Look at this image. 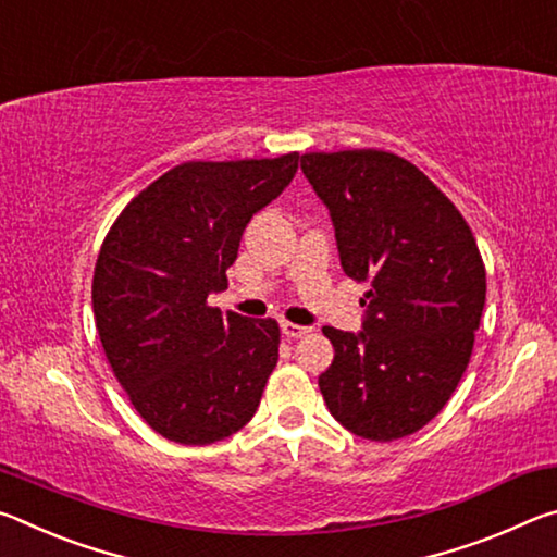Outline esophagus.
<instances>
[{
  "label": "esophagus",
  "mask_w": 557,
  "mask_h": 557,
  "mask_svg": "<svg viewBox=\"0 0 557 557\" xmlns=\"http://www.w3.org/2000/svg\"><path fill=\"white\" fill-rule=\"evenodd\" d=\"M280 326H282V334H285L287 338H299V336H307L309 332H312V329H309V326L287 322V319H285V322H282Z\"/></svg>",
  "instance_id": "esophagus-1"
}]
</instances>
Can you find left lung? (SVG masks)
Here are the masks:
<instances>
[{
  "instance_id": "1",
  "label": "left lung",
  "mask_w": 557,
  "mask_h": 557,
  "mask_svg": "<svg viewBox=\"0 0 557 557\" xmlns=\"http://www.w3.org/2000/svg\"><path fill=\"white\" fill-rule=\"evenodd\" d=\"M332 213L342 268L369 282L361 334L324 326L326 408L354 435L408 437L445 408L482 322L486 270L474 233L430 178L393 152L301 154Z\"/></svg>"
}]
</instances>
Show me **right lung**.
Instances as JSON below:
<instances>
[{
	"label": "right lung",
	"instance_id": "obj_1",
	"mask_svg": "<svg viewBox=\"0 0 557 557\" xmlns=\"http://www.w3.org/2000/svg\"><path fill=\"white\" fill-rule=\"evenodd\" d=\"M299 152L184 162L143 188L110 225L92 272V314L129 403L178 445L231 437L256 414L277 366L275 319L221 314L245 225L277 199Z\"/></svg>",
	"mask_w": 557,
	"mask_h": 557
}]
</instances>
